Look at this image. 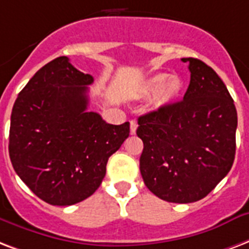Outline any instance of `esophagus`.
I'll use <instances>...</instances> for the list:
<instances>
[{
	"mask_svg": "<svg viewBox=\"0 0 249 249\" xmlns=\"http://www.w3.org/2000/svg\"><path fill=\"white\" fill-rule=\"evenodd\" d=\"M136 128H138V122L135 121V119H132L130 122V132L131 135H135L136 134Z\"/></svg>",
	"mask_w": 249,
	"mask_h": 249,
	"instance_id": "esophagus-1",
	"label": "esophagus"
}]
</instances>
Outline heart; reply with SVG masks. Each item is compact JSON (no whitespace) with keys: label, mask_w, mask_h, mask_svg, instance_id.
<instances>
[{"label":"heart","mask_w":249,"mask_h":249,"mask_svg":"<svg viewBox=\"0 0 249 249\" xmlns=\"http://www.w3.org/2000/svg\"><path fill=\"white\" fill-rule=\"evenodd\" d=\"M183 83L178 76H170L165 72H157L146 79L142 88V96H151L155 93L152 104L155 107H166L174 101L182 90Z\"/></svg>","instance_id":"obj_1"}]
</instances>
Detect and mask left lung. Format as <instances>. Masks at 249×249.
Here are the masks:
<instances>
[{
  "mask_svg": "<svg viewBox=\"0 0 249 249\" xmlns=\"http://www.w3.org/2000/svg\"><path fill=\"white\" fill-rule=\"evenodd\" d=\"M188 63L190 86L182 101L139 117L144 148L140 173L148 190L169 203L205 197L230 171L238 115L225 83L207 63Z\"/></svg>",
  "mask_w": 249,
  "mask_h": 249,
  "instance_id": "obj_1",
  "label": "left lung"
}]
</instances>
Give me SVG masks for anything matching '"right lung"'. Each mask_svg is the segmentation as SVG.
Here are the masks:
<instances>
[{
    "instance_id": "add662e5",
    "label": "right lung",
    "mask_w": 249,
    "mask_h": 249,
    "mask_svg": "<svg viewBox=\"0 0 249 249\" xmlns=\"http://www.w3.org/2000/svg\"><path fill=\"white\" fill-rule=\"evenodd\" d=\"M89 74L67 57L42 66L19 92L10 121L9 155L15 173L51 205L80 203L97 190L107 160L130 134L88 111Z\"/></svg>"
}]
</instances>
